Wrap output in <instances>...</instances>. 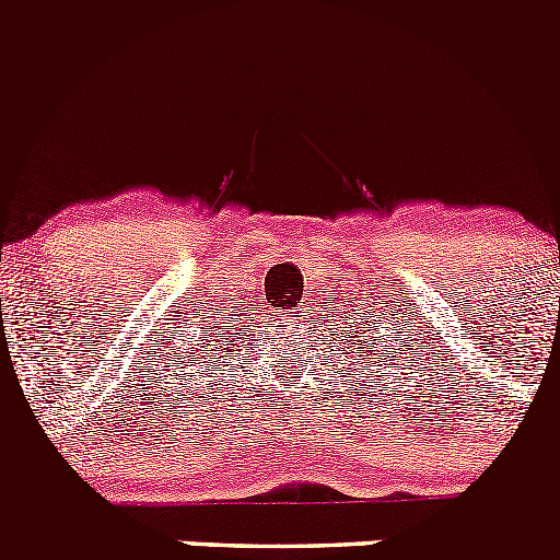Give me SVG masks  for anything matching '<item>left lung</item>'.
<instances>
[{"instance_id": "1", "label": "left lung", "mask_w": 560, "mask_h": 560, "mask_svg": "<svg viewBox=\"0 0 560 560\" xmlns=\"http://www.w3.org/2000/svg\"><path fill=\"white\" fill-rule=\"evenodd\" d=\"M373 345H375V341H373Z\"/></svg>"}]
</instances>
